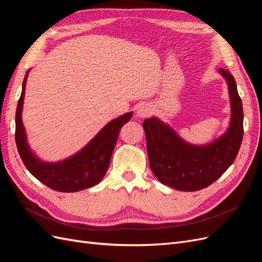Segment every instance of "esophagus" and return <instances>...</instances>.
<instances>
[{"mask_svg":"<svg viewBox=\"0 0 262 262\" xmlns=\"http://www.w3.org/2000/svg\"><path fill=\"white\" fill-rule=\"evenodd\" d=\"M152 112H153L152 108H150V107H149L148 105H146V104H143V105H140V106H139L137 114H138V116L141 117V118H146V117L152 115Z\"/></svg>","mask_w":262,"mask_h":262,"instance_id":"esophagus-1","label":"esophagus"}]
</instances>
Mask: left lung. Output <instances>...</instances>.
<instances>
[{"instance_id": "left-lung-1", "label": "left lung", "mask_w": 262, "mask_h": 262, "mask_svg": "<svg viewBox=\"0 0 262 262\" xmlns=\"http://www.w3.org/2000/svg\"><path fill=\"white\" fill-rule=\"evenodd\" d=\"M229 89L232 105L231 125L223 137L204 146L182 141L167 124L156 118L146 119V136L150 169L162 184L180 191H196L217 180L238 154L244 136V112L234 76L221 69Z\"/></svg>"}]
</instances>
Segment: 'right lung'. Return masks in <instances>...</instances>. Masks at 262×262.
Returning a JSON list of instances; mask_svg holds the SVG:
<instances>
[{
  "label": "right lung",
  "mask_w": 262,
  "mask_h": 262,
  "mask_svg": "<svg viewBox=\"0 0 262 262\" xmlns=\"http://www.w3.org/2000/svg\"><path fill=\"white\" fill-rule=\"evenodd\" d=\"M26 80L27 73L24 78L21 95L17 102L15 116V141L24 165L31 175L55 191L75 192L97 185L109 167L119 132L130 120L132 113L125 114L109 122L89 145L69 160L61 163L47 164L33 155L26 142L25 130L21 122Z\"/></svg>",
  "instance_id": "1"
}]
</instances>
